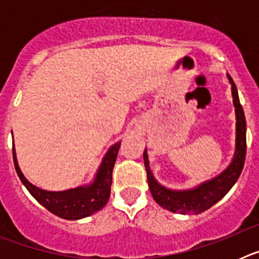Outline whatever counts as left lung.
Returning a JSON list of instances; mask_svg holds the SVG:
<instances>
[{"label": "left lung", "instance_id": "1", "mask_svg": "<svg viewBox=\"0 0 259 259\" xmlns=\"http://www.w3.org/2000/svg\"><path fill=\"white\" fill-rule=\"evenodd\" d=\"M227 77L231 83L233 106H235V114H236V148H235L232 162L221 175L215 176L214 179L202 183L193 189H187V191L168 189L155 180L153 172L150 171L148 152L146 149L144 150V163H145L150 193L155 202L168 211L192 215L200 214L210 209L212 205H215L228 193V191L237 182L241 174L246 154V122L244 110L240 104L236 85L228 74Z\"/></svg>", "mask_w": 259, "mask_h": 259}]
</instances>
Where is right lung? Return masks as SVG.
I'll return each instance as SVG.
<instances>
[{"label":"right lung","mask_w":259,"mask_h":259,"mask_svg":"<svg viewBox=\"0 0 259 259\" xmlns=\"http://www.w3.org/2000/svg\"><path fill=\"white\" fill-rule=\"evenodd\" d=\"M119 148H120V141L114 144L107 150L106 155L102 159V163L98 167L95 182L92 184L62 192L44 191V189H40L31 184L24 178L18 166L17 154H15V149L13 148L14 166H15L20 182L45 209L63 219L76 221V219L85 218V217L92 215L93 212L101 210L109 201L110 188H111V182H113V168Z\"/></svg>","instance_id":"right-lung-1"}]
</instances>
